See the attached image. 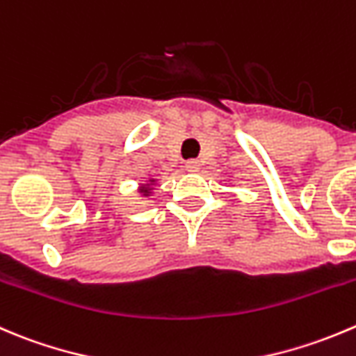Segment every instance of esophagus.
I'll return each mask as SVG.
<instances>
[{"label": "esophagus", "mask_w": 356, "mask_h": 356, "mask_svg": "<svg viewBox=\"0 0 356 356\" xmlns=\"http://www.w3.org/2000/svg\"><path fill=\"white\" fill-rule=\"evenodd\" d=\"M200 161L198 160H189L186 161V170L188 172H198Z\"/></svg>", "instance_id": "34e87169"}]
</instances>
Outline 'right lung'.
<instances>
[{
    "label": "right lung",
    "instance_id": "1",
    "mask_svg": "<svg viewBox=\"0 0 356 356\" xmlns=\"http://www.w3.org/2000/svg\"><path fill=\"white\" fill-rule=\"evenodd\" d=\"M146 193H147V191H146Z\"/></svg>",
    "mask_w": 356,
    "mask_h": 356
}]
</instances>
